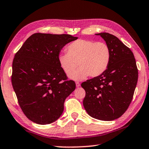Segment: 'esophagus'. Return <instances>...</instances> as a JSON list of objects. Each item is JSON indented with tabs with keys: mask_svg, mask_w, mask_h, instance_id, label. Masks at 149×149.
I'll return each mask as SVG.
<instances>
[{
	"mask_svg": "<svg viewBox=\"0 0 149 149\" xmlns=\"http://www.w3.org/2000/svg\"><path fill=\"white\" fill-rule=\"evenodd\" d=\"M75 85H76V87H80V84L79 82H75Z\"/></svg>",
	"mask_w": 149,
	"mask_h": 149,
	"instance_id": "esophagus-1",
	"label": "esophagus"
}]
</instances>
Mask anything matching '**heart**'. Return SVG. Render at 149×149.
Listing matches in <instances>:
<instances>
[{
	"instance_id": "heart-1",
	"label": "heart",
	"mask_w": 149,
	"mask_h": 149,
	"mask_svg": "<svg viewBox=\"0 0 149 149\" xmlns=\"http://www.w3.org/2000/svg\"><path fill=\"white\" fill-rule=\"evenodd\" d=\"M68 52L61 53L58 56L60 68L68 75L77 67L76 71L69 75L70 79L82 80L91 75L99 76L108 68L110 60V50L103 42L79 39L70 43L67 47Z\"/></svg>"
}]
</instances>
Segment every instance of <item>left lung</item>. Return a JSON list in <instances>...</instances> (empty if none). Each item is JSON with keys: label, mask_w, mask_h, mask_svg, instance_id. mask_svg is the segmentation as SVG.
Instances as JSON below:
<instances>
[{"label": "left lung", "mask_w": 149, "mask_h": 149, "mask_svg": "<svg viewBox=\"0 0 149 149\" xmlns=\"http://www.w3.org/2000/svg\"><path fill=\"white\" fill-rule=\"evenodd\" d=\"M95 35H100L109 47L110 60L102 74L81 84L86 93L83 104L90 116L112 121L129 107L137 85L138 70L132 50L118 37L108 33Z\"/></svg>", "instance_id": "obj_1"}]
</instances>
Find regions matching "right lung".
Here are the masks:
<instances>
[{
  "label": "right lung",
  "mask_w": 149,
  "mask_h": 149,
  "mask_svg": "<svg viewBox=\"0 0 149 149\" xmlns=\"http://www.w3.org/2000/svg\"><path fill=\"white\" fill-rule=\"evenodd\" d=\"M77 39L70 35L37 33L15 54L12 84L27 118L41 125L60 117L65 99L75 89L74 81L60 68L58 56L63 47Z\"/></svg>",
  "instance_id": "obj_1"
}]
</instances>
